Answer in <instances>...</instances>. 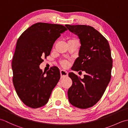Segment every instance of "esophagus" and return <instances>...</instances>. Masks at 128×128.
Listing matches in <instances>:
<instances>
[{"instance_id": "1", "label": "esophagus", "mask_w": 128, "mask_h": 128, "mask_svg": "<svg viewBox=\"0 0 128 128\" xmlns=\"http://www.w3.org/2000/svg\"><path fill=\"white\" fill-rule=\"evenodd\" d=\"M60 75H61L62 78L66 77L68 75V72L66 71V70H60Z\"/></svg>"}]
</instances>
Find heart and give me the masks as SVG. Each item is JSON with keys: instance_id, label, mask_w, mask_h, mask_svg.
<instances>
[{"instance_id": "1", "label": "heart", "mask_w": 128, "mask_h": 128, "mask_svg": "<svg viewBox=\"0 0 128 128\" xmlns=\"http://www.w3.org/2000/svg\"><path fill=\"white\" fill-rule=\"evenodd\" d=\"M62 66L64 67H66L68 66V62L66 60H64V61H62Z\"/></svg>"}]
</instances>
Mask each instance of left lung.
<instances>
[{
  "label": "left lung",
  "mask_w": 128,
  "mask_h": 128,
  "mask_svg": "<svg viewBox=\"0 0 128 128\" xmlns=\"http://www.w3.org/2000/svg\"><path fill=\"white\" fill-rule=\"evenodd\" d=\"M66 26L77 35L81 44L78 57L72 69L86 73L84 78L73 72L69 73L72 81L68 91L69 101L75 107L86 109L100 99L110 80L113 61L110 47L106 38L93 27Z\"/></svg>",
  "instance_id": "8db88e82"
}]
</instances>
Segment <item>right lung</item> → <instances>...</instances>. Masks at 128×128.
Segmentation results:
<instances>
[{"mask_svg": "<svg viewBox=\"0 0 128 128\" xmlns=\"http://www.w3.org/2000/svg\"><path fill=\"white\" fill-rule=\"evenodd\" d=\"M67 30L63 25L34 24L21 34L12 60V81L18 97L32 108L44 106L60 78L58 67L43 72L40 65L50 55L53 45Z\"/></svg>", "mask_w": 128, "mask_h": 128, "instance_id": "right-lung-1", "label": "right lung"}]
</instances>
